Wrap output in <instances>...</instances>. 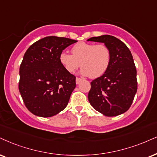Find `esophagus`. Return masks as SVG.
<instances>
[{
  "label": "esophagus",
  "instance_id": "34e87169",
  "mask_svg": "<svg viewBox=\"0 0 157 157\" xmlns=\"http://www.w3.org/2000/svg\"><path fill=\"white\" fill-rule=\"evenodd\" d=\"M82 78H78V77H77L76 79H75V82H76V84H78L79 83H80L81 82H82Z\"/></svg>",
  "mask_w": 157,
  "mask_h": 157
}]
</instances>
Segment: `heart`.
Returning <instances> with one entry per match:
<instances>
[{
	"label": "heart",
	"instance_id": "obj_1",
	"mask_svg": "<svg viewBox=\"0 0 157 157\" xmlns=\"http://www.w3.org/2000/svg\"><path fill=\"white\" fill-rule=\"evenodd\" d=\"M72 55L63 52L59 54L61 65L68 73H74L79 66L81 73L92 78L105 73L111 63V51L105 44H94L79 42L71 49Z\"/></svg>",
	"mask_w": 157,
	"mask_h": 157
}]
</instances>
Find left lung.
<instances>
[{
  "instance_id": "1",
  "label": "left lung",
  "mask_w": 157,
  "mask_h": 157,
  "mask_svg": "<svg viewBox=\"0 0 157 157\" xmlns=\"http://www.w3.org/2000/svg\"><path fill=\"white\" fill-rule=\"evenodd\" d=\"M87 40L104 43L111 55L107 71L91 82L88 94L90 103L107 117L124 113L130 108L138 90L137 71L132 54L121 40L109 35Z\"/></svg>"
}]
</instances>
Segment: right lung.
<instances>
[{"mask_svg":"<svg viewBox=\"0 0 157 157\" xmlns=\"http://www.w3.org/2000/svg\"><path fill=\"white\" fill-rule=\"evenodd\" d=\"M77 40L48 36L33 44L19 67V90L34 115L51 117L63 111L75 87V76L65 71L59 54Z\"/></svg>","mask_w":157,"mask_h":157,"instance_id":"add662e5","label":"right lung"}]
</instances>
